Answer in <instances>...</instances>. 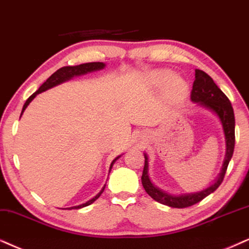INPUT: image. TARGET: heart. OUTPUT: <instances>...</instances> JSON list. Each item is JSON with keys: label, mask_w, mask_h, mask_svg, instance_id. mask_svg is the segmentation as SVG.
Listing matches in <instances>:
<instances>
[{"label": "heart", "mask_w": 249, "mask_h": 249, "mask_svg": "<svg viewBox=\"0 0 249 249\" xmlns=\"http://www.w3.org/2000/svg\"><path fill=\"white\" fill-rule=\"evenodd\" d=\"M172 73L168 70H157L154 71L148 77V81L153 87H162L166 84L165 90L170 96L181 97L187 93L188 86L186 81L180 77H171Z\"/></svg>", "instance_id": "1"}]
</instances>
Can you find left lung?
Returning <instances> with one entry per match:
<instances>
[{
  "label": "left lung",
  "mask_w": 249,
  "mask_h": 249,
  "mask_svg": "<svg viewBox=\"0 0 249 249\" xmlns=\"http://www.w3.org/2000/svg\"><path fill=\"white\" fill-rule=\"evenodd\" d=\"M191 101L195 103L196 107L209 110L213 114H215L221 122L223 133L225 138V157L223 161V165L221 172L217 176L215 181L208 187L202 191L192 192V193H182V194H172L170 192L162 190L153 182L148 174V155L143 153L144 156V166L141 182L144 191L152 197L153 200L157 201L159 203L164 204V206L171 207V208H186L193 204L200 202L204 197L208 196L213 192H215L222 184L224 179L226 169L230 161H231L232 155L234 150V112L232 108L231 102L226 97L224 93L219 89L218 86L213 83V80L209 77L206 72L202 70H195V80L193 83V88L191 92Z\"/></svg>",
  "instance_id": "obj_1"
}]
</instances>
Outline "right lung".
I'll return each mask as SVG.
<instances>
[{"instance_id": "1", "label": "right lung", "mask_w": 249, "mask_h": 249, "mask_svg": "<svg viewBox=\"0 0 249 249\" xmlns=\"http://www.w3.org/2000/svg\"><path fill=\"white\" fill-rule=\"evenodd\" d=\"M105 68H106V63L92 62V63H84V64H80V65H74V67H63L61 69H58L57 71L54 72V73L50 75V77L45 81V83L41 85L40 88L36 90V93H33L32 95H31L26 100V102H25V105L23 107V110H21L20 117H21V115H23V112L25 111V109L27 108V106L33 101V99L37 95V94H40V93H42V92H46V90L49 89V88H53V87L57 86V85H61L63 83H65V81L72 79V78H73V77H78V75H83V74L89 73V72H93V71L102 70V69H105ZM122 155L117 156L114 160V161L111 162V164H110V168H109V174H110V171H111L112 165L115 164V162L117 161V160ZM105 187H106V185L102 187V190L100 191L99 193H97L95 196L93 197V199H90L89 201H87V202H85L83 204H79V206L70 207V208H67V209H80V208H84V207L89 206V204H92L94 201L99 199L100 195L103 193V191H105Z\"/></svg>"}]
</instances>
